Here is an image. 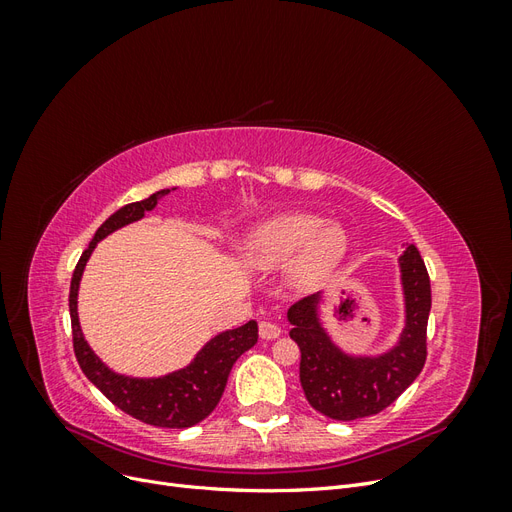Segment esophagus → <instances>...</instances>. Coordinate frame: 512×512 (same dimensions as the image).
Wrapping results in <instances>:
<instances>
[{"instance_id":"obj_1","label":"esophagus","mask_w":512,"mask_h":512,"mask_svg":"<svg viewBox=\"0 0 512 512\" xmlns=\"http://www.w3.org/2000/svg\"><path fill=\"white\" fill-rule=\"evenodd\" d=\"M258 333L262 339H277L282 335V327L277 322H271V320H262L260 327H258Z\"/></svg>"}]
</instances>
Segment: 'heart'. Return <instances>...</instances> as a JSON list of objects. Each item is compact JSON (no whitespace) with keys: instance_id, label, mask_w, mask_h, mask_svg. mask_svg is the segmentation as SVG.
Here are the masks:
<instances>
[{"instance_id":"heart-1","label":"heart","mask_w":512,"mask_h":512,"mask_svg":"<svg viewBox=\"0 0 512 512\" xmlns=\"http://www.w3.org/2000/svg\"><path fill=\"white\" fill-rule=\"evenodd\" d=\"M348 252V232L342 224L324 222L312 213H286L256 226L243 243V256L256 269L290 265L294 288H314L337 269Z\"/></svg>"}]
</instances>
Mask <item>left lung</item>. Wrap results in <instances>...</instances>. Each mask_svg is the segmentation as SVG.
Returning <instances> with one entry per match:
<instances>
[{
    "label": "left lung",
    "instance_id": "1",
    "mask_svg": "<svg viewBox=\"0 0 512 512\" xmlns=\"http://www.w3.org/2000/svg\"><path fill=\"white\" fill-rule=\"evenodd\" d=\"M406 294V329L399 344L380 356H348L318 320L320 294L288 309L290 339L301 350L299 378L309 406L333 421H356L389 408L423 371L431 284L414 245L399 258Z\"/></svg>",
    "mask_w": 512,
    "mask_h": 512
}]
</instances>
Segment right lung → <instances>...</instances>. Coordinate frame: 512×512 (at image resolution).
Returning a JSON list of instances; mask_svg holds the SVG:
<instances>
[{
	"label": "right lung",
	"instance_id": "obj_1",
	"mask_svg": "<svg viewBox=\"0 0 512 512\" xmlns=\"http://www.w3.org/2000/svg\"><path fill=\"white\" fill-rule=\"evenodd\" d=\"M168 190L151 194L138 203H130L115 211L98 230L89 247L79 258L70 282V320H72V346L76 361L91 384H96L102 395L126 414L153 427L185 429L207 418L226 389L228 374L239 356L258 342V324L250 320L239 329H232L213 337L211 342L196 354V359L173 374L162 378H128L108 369L85 342L76 314V294L87 260L98 241L113 230L130 222L141 220L147 211L158 205V198Z\"/></svg>",
	"mask_w": 512,
	"mask_h": 512
}]
</instances>
